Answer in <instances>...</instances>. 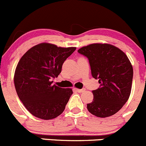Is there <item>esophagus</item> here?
I'll return each instance as SVG.
<instances>
[{
	"mask_svg": "<svg viewBox=\"0 0 146 146\" xmlns=\"http://www.w3.org/2000/svg\"><path fill=\"white\" fill-rule=\"evenodd\" d=\"M76 92H78V93H82V92H85V91H86L85 88H82V89H78V88H76Z\"/></svg>",
	"mask_w": 146,
	"mask_h": 146,
	"instance_id": "esophagus-1",
	"label": "esophagus"
}]
</instances>
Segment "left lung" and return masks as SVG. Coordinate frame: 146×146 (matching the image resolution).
Listing matches in <instances>:
<instances>
[{
	"instance_id": "obj_1",
	"label": "left lung",
	"mask_w": 146,
	"mask_h": 146,
	"mask_svg": "<svg viewBox=\"0 0 146 146\" xmlns=\"http://www.w3.org/2000/svg\"><path fill=\"white\" fill-rule=\"evenodd\" d=\"M78 52L89 61L92 75L99 80L100 87L92 91L94 99L87 104L90 113L107 117L117 112L131 93L133 69L125 53L110 44L94 43Z\"/></svg>"
}]
</instances>
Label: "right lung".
<instances>
[{"instance_id": "right-lung-1", "label": "right lung", "mask_w": 146, "mask_h": 146, "mask_svg": "<svg viewBox=\"0 0 146 146\" xmlns=\"http://www.w3.org/2000/svg\"><path fill=\"white\" fill-rule=\"evenodd\" d=\"M76 49L40 43L30 48L18 62L14 73L16 93L36 117L52 119L63 112L73 91L52 85V79L58 77L64 61Z\"/></svg>"}]
</instances>
